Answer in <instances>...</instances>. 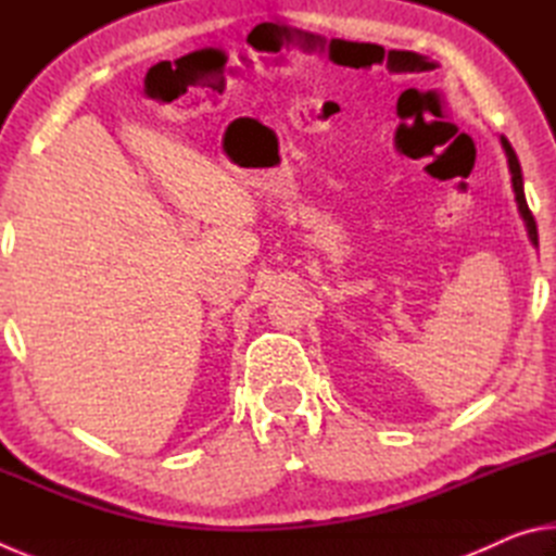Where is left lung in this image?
Segmentation results:
<instances>
[{"mask_svg": "<svg viewBox=\"0 0 556 556\" xmlns=\"http://www.w3.org/2000/svg\"><path fill=\"white\" fill-rule=\"evenodd\" d=\"M501 144L505 149V156H507V166H510V174H513V191H515V201H517V208H520L522 220L527 225V235H530V240L534 248H538V223H534L530 208H527V201H525V188H522V168L520 162H517V154L515 149L510 147L505 137H501Z\"/></svg>", "mask_w": 556, "mask_h": 556, "instance_id": "obj_1", "label": "left lung"}]
</instances>
